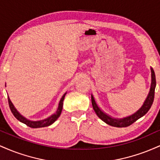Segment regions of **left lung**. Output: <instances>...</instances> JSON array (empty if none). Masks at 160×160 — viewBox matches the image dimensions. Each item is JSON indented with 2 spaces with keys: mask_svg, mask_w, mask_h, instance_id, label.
Here are the masks:
<instances>
[{
  "mask_svg": "<svg viewBox=\"0 0 160 160\" xmlns=\"http://www.w3.org/2000/svg\"><path fill=\"white\" fill-rule=\"evenodd\" d=\"M150 71H151V84H150V88L149 93H148V96L145 99L144 104L142 106L139 108L138 111L134 113L133 114L128 116V117H123V118H115V117H111L105 112H104L98 107L97 104L95 99L92 95V108L96 113L97 116L101 119L102 121H104L105 123L111 126H114V127H127L135 122V121L138 120L139 118L142 117L148 113L150 108H151L152 104L153 102L154 99V94H155V88H156V76L155 73H154L153 69L150 68Z\"/></svg>",
  "mask_w": 160,
  "mask_h": 160,
  "instance_id": "8db88e82",
  "label": "left lung"
}]
</instances>
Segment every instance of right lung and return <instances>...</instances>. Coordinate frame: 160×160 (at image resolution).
<instances>
[{"label": "right lung", "mask_w": 160, "mask_h": 160, "mask_svg": "<svg viewBox=\"0 0 160 160\" xmlns=\"http://www.w3.org/2000/svg\"><path fill=\"white\" fill-rule=\"evenodd\" d=\"M65 94L62 95V97L60 99L59 102H58V108H57V110L56 111V113H53L52 115H51L50 117H47V118L44 119V120H38V121H33V120H28L27 118H25V117H23L21 113H19V111L16 110V108L14 107L13 104L12 103V102L10 101V98L8 97V103H9V106H10V108L11 110V112L12 113V114L14 115V117L17 119L18 120L20 121L22 123H25V125H27L28 126L31 128H41V127H46V126H49L50 125H52L53 122L56 121L58 117H60L61 115L62 111V107H63V101L65 99Z\"/></svg>", "instance_id": "obj_1"}]
</instances>
